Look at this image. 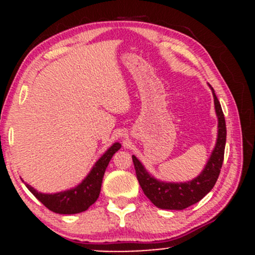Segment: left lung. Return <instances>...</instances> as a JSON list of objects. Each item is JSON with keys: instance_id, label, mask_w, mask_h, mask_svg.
<instances>
[{"instance_id": "obj_1", "label": "left lung", "mask_w": 255, "mask_h": 255, "mask_svg": "<svg viewBox=\"0 0 255 255\" xmlns=\"http://www.w3.org/2000/svg\"><path fill=\"white\" fill-rule=\"evenodd\" d=\"M215 98V108L218 116V137L215 150L206 166L197 178L187 183H165L159 182L156 178L148 175L141 163L135 156L133 158L134 168H135L136 178L145 195L151 200L154 206L164 210H184L192 205L200 201L207 194L213 186L221 172L222 164L224 159L225 140H227V127H225L224 114L222 111L215 91L212 90Z\"/></svg>"}]
</instances>
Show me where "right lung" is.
I'll list each match as a JSON object with an SVG mask.
<instances>
[{
    "label": "right lung",
    "instance_id": "add662e5",
    "mask_svg": "<svg viewBox=\"0 0 255 255\" xmlns=\"http://www.w3.org/2000/svg\"><path fill=\"white\" fill-rule=\"evenodd\" d=\"M120 147L121 145L119 142L111 146L109 150L99 158L89 176L85 178L77 188H73L71 191L56 193V194H42L28 184L26 186L32 194L52 212L61 213V215H74V213L86 211L98 199L105 169L109 164L111 157L120 150Z\"/></svg>",
    "mask_w": 255,
    "mask_h": 255
}]
</instances>
